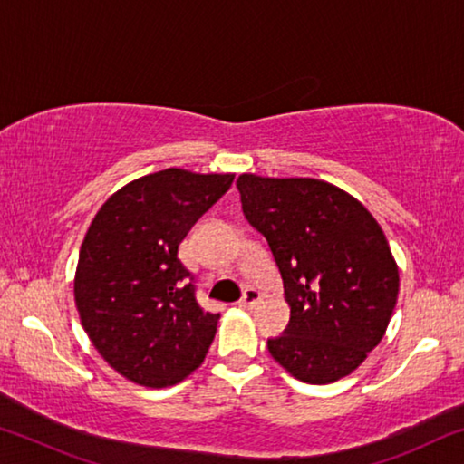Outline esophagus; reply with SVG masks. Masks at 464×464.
Wrapping results in <instances>:
<instances>
[{
	"instance_id": "obj_1",
	"label": "esophagus",
	"mask_w": 464,
	"mask_h": 464,
	"mask_svg": "<svg viewBox=\"0 0 464 464\" xmlns=\"http://www.w3.org/2000/svg\"><path fill=\"white\" fill-rule=\"evenodd\" d=\"M260 298H262L260 290L254 288V286H247L246 290H243V296H241V301H239V307H243V309H254L256 304L260 303Z\"/></svg>"
}]
</instances>
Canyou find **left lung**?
<instances>
[{"label":"left lung","instance_id":"left-lung-1","mask_svg":"<svg viewBox=\"0 0 464 464\" xmlns=\"http://www.w3.org/2000/svg\"><path fill=\"white\" fill-rule=\"evenodd\" d=\"M241 208L272 249L290 307L272 358L309 384L343 379L387 332L399 268L362 202L324 179L237 178Z\"/></svg>","mask_w":464,"mask_h":464}]
</instances>
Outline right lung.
<instances>
[{
	"mask_svg": "<svg viewBox=\"0 0 464 464\" xmlns=\"http://www.w3.org/2000/svg\"><path fill=\"white\" fill-rule=\"evenodd\" d=\"M233 176L155 171L116 190L90 223L75 307L93 348L127 381L171 387L204 362L221 315L196 303L178 249Z\"/></svg>",
	"mask_w": 464,
	"mask_h": 464,
	"instance_id": "right-lung-1",
	"label": "right lung"
}]
</instances>
